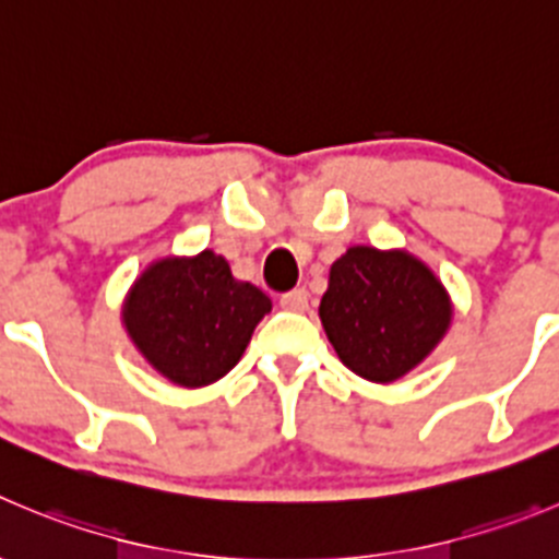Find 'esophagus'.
Wrapping results in <instances>:
<instances>
[{"label":"esophagus","mask_w":559,"mask_h":559,"mask_svg":"<svg viewBox=\"0 0 559 559\" xmlns=\"http://www.w3.org/2000/svg\"><path fill=\"white\" fill-rule=\"evenodd\" d=\"M281 309L306 311V309H309V292L292 289V292H286V295H281Z\"/></svg>","instance_id":"obj_1"}]
</instances>
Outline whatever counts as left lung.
Masks as SVG:
<instances>
[{"instance_id": "obj_1", "label": "left lung", "mask_w": 559, "mask_h": 559, "mask_svg": "<svg viewBox=\"0 0 559 559\" xmlns=\"http://www.w3.org/2000/svg\"><path fill=\"white\" fill-rule=\"evenodd\" d=\"M320 317L344 367L372 383H391L441 342L452 309L444 286L419 259L358 245L333 262Z\"/></svg>"}]
</instances>
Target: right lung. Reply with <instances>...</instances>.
<instances>
[{"instance_id": "add662e5", "label": "right lung", "mask_w": 559, "mask_h": 559, "mask_svg": "<svg viewBox=\"0 0 559 559\" xmlns=\"http://www.w3.org/2000/svg\"><path fill=\"white\" fill-rule=\"evenodd\" d=\"M270 309L259 286L237 281L223 255L203 250L145 270L129 292L123 322L156 372L195 389L234 369Z\"/></svg>"}]
</instances>
